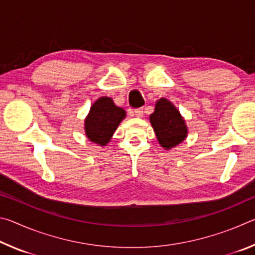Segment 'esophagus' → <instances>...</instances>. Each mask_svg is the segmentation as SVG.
<instances>
[{
	"mask_svg": "<svg viewBox=\"0 0 255 255\" xmlns=\"http://www.w3.org/2000/svg\"><path fill=\"white\" fill-rule=\"evenodd\" d=\"M133 114H135L136 117L141 118V117H143V116H144L143 108H139V109H135V110H133Z\"/></svg>",
	"mask_w": 255,
	"mask_h": 255,
	"instance_id": "esophagus-1",
	"label": "esophagus"
}]
</instances>
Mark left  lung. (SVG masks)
Segmentation results:
<instances>
[{
  "label": "left lung",
  "instance_id": "8db88e82",
  "mask_svg": "<svg viewBox=\"0 0 255 255\" xmlns=\"http://www.w3.org/2000/svg\"><path fill=\"white\" fill-rule=\"evenodd\" d=\"M149 122L158 144L166 150L182 143L188 136V126L182 115L178 108L165 98H161L155 103Z\"/></svg>",
  "mask_w": 255,
  "mask_h": 255
}]
</instances>
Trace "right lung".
<instances>
[{
    "instance_id": "add662e5",
    "label": "right lung",
    "mask_w": 255,
    "mask_h": 255,
    "mask_svg": "<svg viewBox=\"0 0 255 255\" xmlns=\"http://www.w3.org/2000/svg\"><path fill=\"white\" fill-rule=\"evenodd\" d=\"M125 118L126 111L116 106L111 98H99L84 119L85 135L92 143L101 147L107 146Z\"/></svg>"
}]
</instances>
